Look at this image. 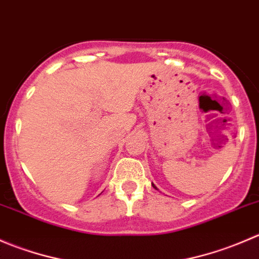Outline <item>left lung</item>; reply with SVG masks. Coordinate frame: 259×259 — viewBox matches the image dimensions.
I'll return each mask as SVG.
<instances>
[{"instance_id":"obj_1","label":"left lung","mask_w":259,"mask_h":259,"mask_svg":"<svg viewBox=\"0 0 259 259\" xmlns=\"http://www.w3.org/2000/svg\"><path fill=\"white\" fill-rule=\"evenodd\" d=\"M151 185H153V187H154V188H155V189H158V188H156V187H155V185H154V184H153V183H151Z\"/></svg>"}]
</instances>
